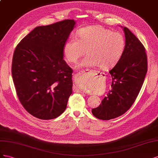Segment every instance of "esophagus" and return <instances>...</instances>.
<instances>
[{
  "mask_svg": "<svg viewBox=\"0 0 158 158\" xmlns=\"http://www.w3.org/2000/svg\"><path fill=\"white\" fill-rule=\"evenodd\" d=\"M87 73H89V74H101V73H100L99 71H95V70H88L87 71H82L81 72V73H78L77 76H82V75H86ZM75 91H77V92H79V93H83L82 91H80V90H79L77 88H75Z\"/></svg>",
  "mask_w": 158,
  "mask_h": 158,
  "instance_id": "obj_1",
  "label": "esophagus"
}]
</instances>
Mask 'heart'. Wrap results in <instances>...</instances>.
I'll return each instance as SVG.
<instances>
[{"label": "heart", "mask_w": 158, "mask_h": 158, "mask_svg": "<svg viewBox=\"0 0 158 158\" xmlns=\"http://www.w3.org/2000/svg\"><path fill=\"white\" fill-rule=\"evenodd\" d=\"M77 36L71 37L65 43L64 53L67 61L74 64L86 51L87 56L81 61L78 67L99 66L103 70L110 69L119 61L125 49L123 35L102 26L80 29ZM77 83L81 89L89 91V81L80 79Z\"/></svg>", "instance_id": "b5f03b06"}]
</instances>
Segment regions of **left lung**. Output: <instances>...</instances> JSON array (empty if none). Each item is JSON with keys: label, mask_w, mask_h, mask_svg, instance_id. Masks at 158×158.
<instances>
[{"label": "left lung", "mask_w": 158, "mask_h": 158, "mask_svg": "<svg viewBox=\"0 0 158 158\" xmlns=\"http://www.w3.org/2000/svg\"><path fill=\"white\" fill-rule=\"evenodd\" d=\"M126 46L120 60L109 73V90L93 114L101 120L113 119L123 115L133 105L142 88L148 70L147 56L142 44L127 27H123Z\"/></svg>", "instance_id": "obj_1"}]
</instances>
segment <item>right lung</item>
Masks as SVG:
<instances>
[{"label": "right lung", "mask_w": 158, "mask_h": 158, "mask_svg": "<svg viewBox=\"0 0 158 158\" xmlns=\"http://www.w3.org/2000/svg\"><path fill=\"white\" fill-rule=\"evenodd\" d=\"M75 24L74 20H65L38 26L15 49L12 75L17 95L24 109L38 118H56L66 109L73 70L64 60V46Z\"/></svg>", "instance_id": "add662e5"}]
</instances>
